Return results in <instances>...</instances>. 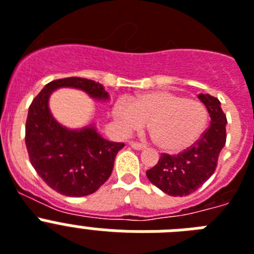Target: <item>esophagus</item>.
Returning a JSON list of instances; mask_svg holds the SVG:
<instances>
[{"label": "esophagus", "instance_id": "34e87169", "mask_svg": "<svg viewBox=\"0 0 254 254\" xmlns=\"http://www.w3.org/2000/svg\"><path fill=\"white\" fill-rule=\"evenodd\" d=\"M129 145H131V148H133L135 150H144V149H146V145L138 144V142H135V141H131L129 142Z\"/></svg>", "mask_w": 254, "mask_h": 254}]
</instances>
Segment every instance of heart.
Instances as JSON below:
<instances>
[{"instance_id": "heart-1", "label": "heart", "mask_w": 254, "mask_h": 254, "mask_svg": "<svg viewBox=\"0 0 254 254\" xmlns=\"http://www.w3.org/2000/svg\"><path fill=\"white\" fill-rule=\"evenodd\" d=\"M119 129L129 135L149 123V129L162 150L179 153L198 141L208 122L207 108L170 91H151L129 101L119 99L113 106Z\"/></svg>"}]
</instances>
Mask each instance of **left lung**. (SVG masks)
<instances>
[{
    "mask_svg": "<svg viewBox=\"0 0 254 254\" xmlns=\"http://www.w3.org/2000/svg\"><path fill=\"white\" fill-rule=\"evenodd\" d=\"M211 118V125L198 141L177 155L163 154L158 163L146 171L151 184L172 196H184L198 190L213 175L221 150L226 142V116L218 99L199 94Z\"/></svg>",
    "mask_w": 254,
    "mask_h": 254,
    "instance_id": "8db88e82",
    "label": "left lung"
}]
</instances>
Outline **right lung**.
<instances>
[{
	"mask_svg": "<svg viewBox=\"0 0 254 254\" xmlns=\"http://www.w3.org/2000/svg\"><path fill=\"white\" fill-rule=\"evenodd\" d=\"M59 88L83 91L92 100L103 103L109 101L110 96L103 84L92 79L62 78L47 83L28 110L25 145L34 170L55 191L66 196H86L109 179L117 153L125 144L105 140L94 122L81 128H68L58 122L49 103Z\"/></svg>",
	"mask_w": 254,
	"mask_h": 254,
	"instance_id": "right-lung-1",
	"label": "right lung"
}]
</instances>
